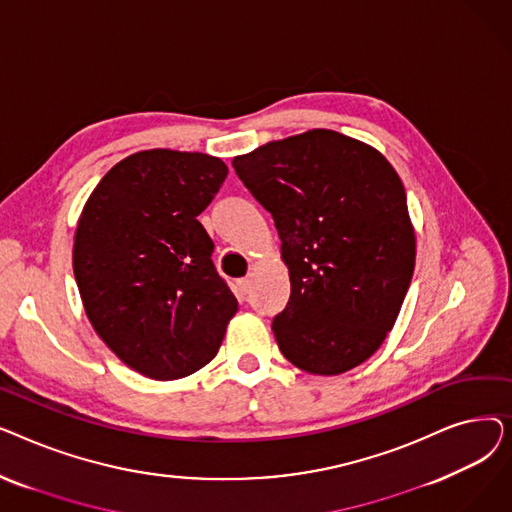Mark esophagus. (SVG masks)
<instances>
[{
    "instance_id": "34e87169",
    "label": "esophagus",
    "mask_w": 512,
    "mask_h": 512,
    "mask_svg": "<svg viewBox=\"0 0 512 512\" xmlns=\"http://www.w3.org/2000/svg\"><path fill=\"white\" fill-rule=\"evenodd\" d=\"M251 276H247V278H242L240 282H238V288L242 290V292H245V294H249V290H251Z\"/></svg>"
}]
</instances>
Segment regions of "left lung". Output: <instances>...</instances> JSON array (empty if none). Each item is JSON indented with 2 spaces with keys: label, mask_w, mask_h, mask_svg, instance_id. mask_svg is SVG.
Returning a JSON list of instances; mask_svg holds the SVG:
<instances>
[{
  "label": "left lung",
  "mask_w": 512,
  "mask_h": 512,
  "mask_svg": "<svg viewBox=\"0 0 512 512\" xmlns=\"http://www.w3.org/2000/svg\"><path fill=\"white\" fill-rule=\"evenodd\" d=\"M232 166L282 240L290 299L272 324L282 355L315 375L367 361L392 330L415 270V228L390 161L313 128L236 155Z\"/></svg>",
  "instance_id": "1"
}]
</instances>
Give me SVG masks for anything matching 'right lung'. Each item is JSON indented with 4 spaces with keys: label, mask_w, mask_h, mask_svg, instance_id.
I'll use <instances>...</instances> for the list:
<instances>
[{
    "label": "right lung",
    "mask_w": 512,
    "mask_h": 512,
    "mask_svg": "<svg viewBox=\"0 0 512 512\" xmlns=\"http://www.w3.org/2000/svg\"><path fill=\"white\" fill-rule=\"evenodd\" d=\"M226 176L207 153L139 151L99 180L80 213L72 267L85 313L145 378L170 382L205 367L238 311L197 220Z\"/></svg>",
    "instance_id": "1"
}]
</instances>
